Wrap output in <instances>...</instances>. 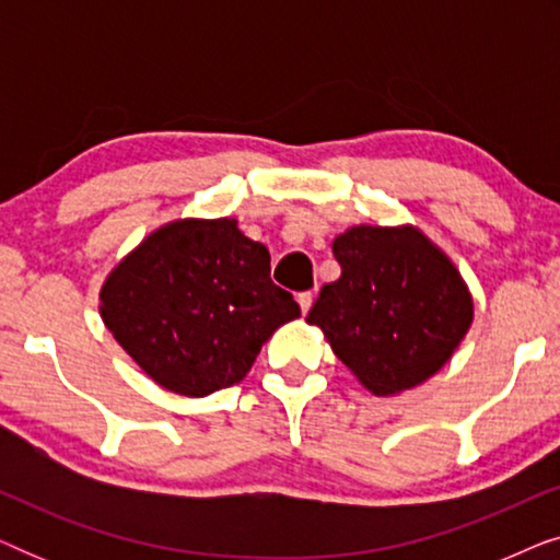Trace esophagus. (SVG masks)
I'll return each mask as SVG.
<instances>
[{
    "instance_id": "1",
    "label": "esophagus",
    "mask_w": 560,
    "mask_h": 560,
    "mask_svg": "<svg viewBox=\"0 0 560 560\" xmlns=\"http://www.w3.org/2000/svg\"><path fill=\"white\" fill-rule=\"evenodd\" d=\"M298 305H301L303 313L311 311V305H313V293H311V290H305V293H298Z\"/></svg>"
}]
</instances>
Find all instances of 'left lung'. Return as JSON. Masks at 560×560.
<instances>
[{"label": "left lung", "mask_w": 560, "mask_h": 560, "mask_svg": "<svg viewBox=\"0 0 560 560\" xmlns=\"http://www.w3.org/2000/svg\"><path fill=\"white\" fill-rule=\"evenodd\" d=\"M334 257L341 278L320 288L305 320L372 395L423 385L474 320L454 262L410 224L351 226L334 240Z\"/></svg>", "instance_id": "1"}]
</instances>
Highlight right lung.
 Wrapping results in <instances>:
<instances>
[{
  "mask_svg": "<svg viewBox=\"0 0 560 560\" xmlns=\"http://www.w3.org/2000/svg\"><path fill=\"white\" fill-rule=\"evenodd\" d=\"M98 311L119 347L160 387L203 397L252 370L301 305L270 280V252L236 219H178L109 272Z\"/></svg>",
  "mask_w": 560,
  "mask_h": 560,
  "instance_id": "add662e5",
  "label": "right lung"
}]
</instances>
